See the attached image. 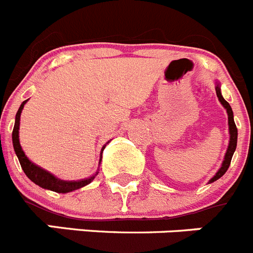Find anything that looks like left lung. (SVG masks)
Returning a JSON list of instances; mask_svg holds the SVG:
<instances>
[{"mask_svg":"<svg viewBox=\"0 0 253 253\" xmlns=\"http://www.w3.org/2000/svg\"><path fill=\"white\" fill-rule=\"evenodd\" d=\"M216 93H217V97H218V101L221 102V105L225 107L226 112H227L228 116V132H230V142H228V147L227 151L225 153V159H223L222 165L221 167L218 169V171L216 172L213 177H212L211 180L209 181V183L214 182L217 181L218 178L223 176L226 173V171L228 169L231 164V160H232V156L236 151V146H237V127H236L235 121H233V112H232V108H231L230 103L222 97V93H221V87H219L218 82H216Z\"/></svg>","mask_w":253,"mask_h":253,"instance_id":"obj_1","label":"left lung"}]
</instances>
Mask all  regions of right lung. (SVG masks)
Segmentation results:
<instances>
[{
	"instance_id": "1",
	"label": "right lung",
	"mask_w": 253,
	"mask_h": 253,
	"mask_svg": "<svg viewBox=\"0 0 253 253\" xmlns=\"http://www.w3.org/2000/svg\"><path fill=\"white\" fill-rule=\"evenodd\" d=\"M28 100L23 101L21 103L20 108H18L17 113H16V120H15V127H13L12 131V143H13V148H15V152L18 157V161H20L21 167H22L23 172L26 173V176L30 178L31 181L36 185H39L40 187L44 188V190H49L53 191V192H58V193H67V192H72L75 190H79V188L84 187V186L88 185L91 183L92 181L94 180V177L97 176V172L94 174H92L91 177L88 178H84V180H79V181H63L55 177L52 173H49L48 171L43 169L42 167L37 166L35 165L34 162L30 161L28 160L27 156L25 155L23 152L22 147L20 145V136H18V129H20V120H21V112H22L23 107H25L26 102ZM108 143V142H107ZM106 145L103 146L102 150H101V157H100V164L102 161V152L105 150Z\"/></svg>"
}]
</instances>
